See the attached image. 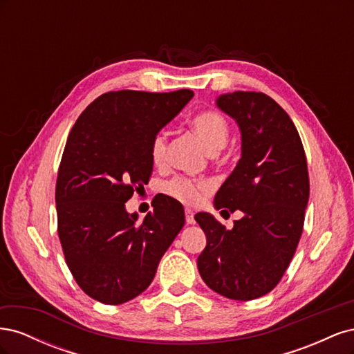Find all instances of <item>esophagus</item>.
I'll return each instance as SVG.
<instances>
[{"mask_svg":"<svg viewBox=\"0 0 354 354\" xmlns=\"http://www.w3.org/2000/svg\"><path fill=\"white\" fill-rule=\"evenodd\" d=\"M185 214H186V223L187 224H195V214H194V211L186 208Z\"/></svg>","mask_w":354,"mask_h":354,"instance_id":"obj_1","label":"esophagus"}]
</instances>
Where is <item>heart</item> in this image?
I'll return each mask as SVG.
<instances>
[{
    "mask_svg": "<svg viewBox=\"0 0 354 354\" xmlns=\"http://www.w3.org/2000/svg\"><path fill=\"white\" fill-rule=\"evenodd\" d=\"M192 128L201 137V140L211 152H217L226 146L230 127L226 118L217 111H203L192 118ZM168 137L165 131H158L151 140V153L152 162L158 167L162 165L167 159ZM165 192L186 205H198L207 195L212 192V185L207 180H190L186 177H174L165 185Z\"/></svg>",
    "mask_w": 354,
    "mask_h": 354,
    "instance_id": "b5f03b06",
    "label": "heart"
}]
</instances>
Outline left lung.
I'll list each match as a JSON object with an SVG mask.
<instances>
[{"mask_svg": "<svg viewBox=\"0 0 354 354\" xmlns=\"http://www.w3.org/2000/svg\"><path fill=\"white\" fill-rule=\"evenodd\" d=\"M217 106L241 128L242 158L214 205L243 217L227 230L212 214H196L207 234L198 269L212 291L250 301L281 282L295 254L310 194L307 159L292 120L267 94L227 93Z\"/></svg>", "mask_w": 354, "mask_h": 354, "instance_id": "left-lung-1", "label": "left lung"}]
</instances>
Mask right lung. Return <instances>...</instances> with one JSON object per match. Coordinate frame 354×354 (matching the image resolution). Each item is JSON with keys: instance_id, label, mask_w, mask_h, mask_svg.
Masks as SVG:
<instances>
[{"instance_id": "right-lung-1", "label": "right lung", "mask_w": 354, "mask_h": 354, "mask_svg": "<svg viewBox=\"0 0 354 354\" xmlns=\"http://www.w3.org/2000/svg\"><path fill=\"white\" fill-rule=\"evenodd\" d=\"M192 97L186 88L104 93L69 133L56 181L59 239L73 279L103 304L140 295L185 226L183 207L173 198L152 202L143 221L125 202L152 176V137Z\"/></svg>"}]
</instances>
